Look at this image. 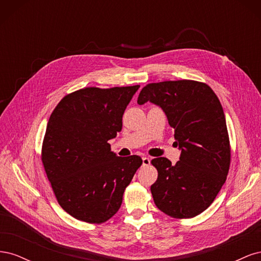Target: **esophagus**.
<instances>
[{
    "instance_id": "34e87169",
    "label": "esophagus",
    "mask_w": 261,
    "mask_h": 261,
    "mask_svg": "<svg viewBox=\"0 0 261 261\" xmlns=\"http://www.w3.org/2000/svg\"><path fill=\"white\" fill-rule=\"evenodd\" d=\"M150 164V159L147 156L143 158V165H149Z\"/></svg>"
}]
</instances>
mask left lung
<instances>
[{"label":"left lung","mask_w":261,"mask_h":261,"mask_svg":"<svg viewBox=\"0 0 261 261\" xmlns=\"http://www.w3.org/2000/svg\"><path fill=\"white\" fill-rule=\"evenodd\" d=\"M160 107L174 128L179 161H151L158 178L151 185L155 206L165 215L189 219L200 215L215 200L230 169L231 148L222 106L210 87L195 81L148 84L138 105Z\"/></svg>","instance_id":"left-lung-1"}]
</instances>
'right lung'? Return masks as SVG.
<instances>
[{"label":"right lung","instance_id":"obj_1","mask_svg":"<svg viewBox=\"0 0 261 261\" xmlns=\"http://www.w3.org/2000/svg\"><path fill=\"white\" fill-rule=\"evenodd\" d=\"M139 86L88 87L67 94L52 112L41 160L60 206L88 223H103L120 209L123 194L143 163L117 156L110 139Z\"/></svg>","mask_w":261,"mask_h":261}]
</instances>
